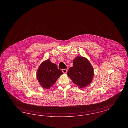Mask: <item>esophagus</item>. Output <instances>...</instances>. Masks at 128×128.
<instances>
[{
    "instance_id": "1",
    "label": "esophagus",
    "mask_w": 128,
    "mask_h": 128,
    "mask_svg": "<svg viewBox=\"0 0 128 128\" xmlns=\"http://www.w3.org/2000/svg\"><path fill=\"white\" fill-rule=\"evenodd\" d=\"M62 72L64 73H66L67 72V71H68V70L67 68H65V69H62Z\"/></svg>"
}]
</instances>
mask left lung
Listing matches in <instances>:
<instances>
[{
  "mask_svg": "<svg viewBox=\"0 0 128 128\" xmlns=\"http://www.w3.org/2000/svg\"><path fill=\"white\" fill-rule=\"evenodd\" d=\"M73 64L67 75L80 88L86 87L91 82L94 77V69L90 62L85 58L78 56L73 60Z\"/></svg>",
  "mask_w": 128,
  "mask_h": 128,
  "instance_id": "left-lung-1",
  "label": "left lung"
}]
</instances>
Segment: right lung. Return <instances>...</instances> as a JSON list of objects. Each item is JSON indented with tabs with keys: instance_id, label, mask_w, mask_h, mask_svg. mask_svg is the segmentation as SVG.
Returning a JSON list of instances; mask_svg holds the SVG:
<instances>
[{
	"instance_id": "obj_1",
	"label": "right lung",
	"mask_w": 128,
	"mask_h": 128,
	"mask_svg": "<svg viewBox=\"0 0 128 128\" xmlns=\"http://www.w3.org/2000/svg\"><path fill=\"white\" fill-rule=\"evenodd\" d=\"M63 73L56 65L49 60L44 61L39 67L37 72V78L40 85L48 89L56 82Z\"/></svg>"
}]
</instances>
